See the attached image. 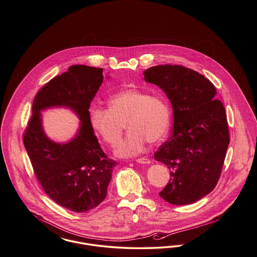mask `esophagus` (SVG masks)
<instances>
[{
	"mask_svg": "<svg viewBox=\"0 0 257 257\" xmlns=\"http://www.w3.org/2000/svg\"><path fill=\"white\" fill-rule=\"evenodd\" d=\"M136 162L139 164H143V165H149L151 163V161L147 158H139V159L136 160Z\"/></svg>",
	"mask_w": 257,
	"mask_h": 257,
	"instance_id": "34e87169",
	"label": "esophagus"
}]
</instances>
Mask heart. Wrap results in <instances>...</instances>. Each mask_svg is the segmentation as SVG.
<instances>
[{
	"instance_id": "heart-1",
	"label": "heart",
	"mask_w": 257,
	"mask_h": 257,
	"mask_svg": "<svg viewBox=\"0 0 257 257\" xmlns=\"http://www.w3.org/2000/svg\"><path fill=\"white\" fill-rule=\"evenodd\" d=\"M109 109L94 106L90 109V124L108 145L113 147L122 135L124 123L128 133L115 148L118 157L128 158L142 153L147 142L162 141L170 126V109L160 96L140 89H126L112 94Z\"/></svg>"
}]
</instances>
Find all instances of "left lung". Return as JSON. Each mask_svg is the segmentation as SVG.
Returning <instances> with one entry per match:
<instances>
[{"mask_svg":"<svg viewBox=\"0 0 257 257\" xmlns=\"http://www.w3.org/2000/svg\"><path fill=\"white\" fill-rule=\"evenodd\" d=\"M145 81L166 93L173 110L171 138L154 158L171 170L159 196L173 205H188L210 194L220 178L229 145L225 110L203 75L181 65L147 69Z\"/></svg>","mask_w":257,"mask_h":257,"instance_id":"obj_1","label":"left lung"}]
</instances>
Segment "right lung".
<instances>
[{"instance_id": "obj_1", "label": "right lung", "mask_w": 257, "mask_h": 257, "mask_svg": "<svg viewBox=\"0 0 257 257\" xmlns=\"http://www.w3.org/2000/svg\"><path fill=\"white\" fill-rule=\"evenodd\" d=\"M103 79L102 68L86 65H72L56 76L37 92L24 135L25 148L45 193L77 213L105 199L117 165L101 149L89 118L90 103ZM53 107L69 108L80 120L77 133L67 142H55L44 131L41 112Z\"/></svg>"}]
</instances>
